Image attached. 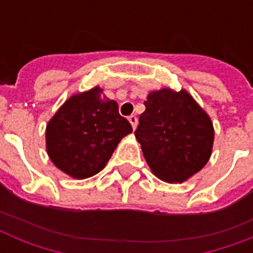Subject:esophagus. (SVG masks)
<instances>
[{
	"mask_svg": "<svg viewBox=\"0 0 253 253\" xmlns=\"http://www.w3.org/2000/svg\"><path fill=\"white\" fill-rule=\"evenodd\" d=\"M128 121H130L131 126H132V128H136V125H138V118H136V115H130L128 117Z\"/></svg>",
	"mask_w": 253,
	"mask_h": 253,
	"instance_id": "obj_1",
	"label": "esophagus"
}]
</instances>
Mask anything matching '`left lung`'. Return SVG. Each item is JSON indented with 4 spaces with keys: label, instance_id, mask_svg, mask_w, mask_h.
<instances>
[{
    "label": "left lung",
    "instance_id": "1",
    "mask_svg": "<svg viewBox=\"0 0 253 253\" xmlns=\"http://www.w3.org/2000/svg\"><path fill=\"white\" fill-rule=\"evenodd\" d=\"M135 131L151 172L181 184L206 166L212 152L214 127L209 114L185 89L150 91Z\"/></svg>",
    "mask_w": 253,
    "mask_h": 253
}]
</instances>
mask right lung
I'll list each match as a JSON object with an SVG mask.
<instances>
[{"label":"right lung","mask_w":253,"mask_h":253,"mask_svg":"<svg viewBox=\"0 0 253 253\" xmlns=\"http://www.w3.org/2000/svg\"><path fill=\"white\" fill-rule=\"evenodd\" d=\"M132 132L118 103L99 86L71 95L45 127V148L53 166L84 180L101 172L118 143Z\"/></svg>","instance_id":"right-lung-1"}]
</instances>
